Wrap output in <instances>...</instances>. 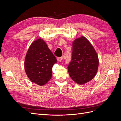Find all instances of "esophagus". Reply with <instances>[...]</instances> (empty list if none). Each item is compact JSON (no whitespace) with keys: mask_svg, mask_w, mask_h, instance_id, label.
<instances>
[{"mask_svg":"<svg viewBox=\"0 0 121 121\" xmlns=\"http://www.w3.org/2000/svg\"><path fill=\"white\" fill-rule=\"evenodd\" d=\"M63 58L61 57H57V60L58 61H61L62 60H63Z\"/></svg>","mask_w":121,"mask_h":121,"instance_id":"34e87169","label":"esophagus"}]
</instances>
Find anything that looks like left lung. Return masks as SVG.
I'll return each mask as SVG.
<instances>
[{
    "mask_svg": "<svg viewBox=\"0 0 121 121\" xmlns=\"http://www.w3.org/2000/svg\"><path fill=\"white\" fill-rule=\"evenodd\" d=\"M98 64L95 50L85 37L82 36L73 42L72 58L68 69L75 82L82 85L92 80L96 74Z\"/></svg>",
    "mask_w": 121,
    "mask_h": 121,
    "instance_id": "left-lung-1",
    "label": "left lung"
}]
</instances>
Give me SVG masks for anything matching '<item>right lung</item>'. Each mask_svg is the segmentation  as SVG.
I'll use <instances>...</instances> for the list:
<instances>
[{"label": "right lung", "mask_w": 121, "mask_h": 121, "mask_svg": "<svg viewBox=\"0 0 121 121\" xmlns=\"http://www.w3.org/2000/svg\"><path fill=\"white\" fill-rule=\"evenodd\" d=\"M57 61L46 43L41 39L33 42L28 50L25 60V69L32 82L44 85L52 77V68Z\"/></svg>", "instance_id": "obj_1"}]
</instances>
